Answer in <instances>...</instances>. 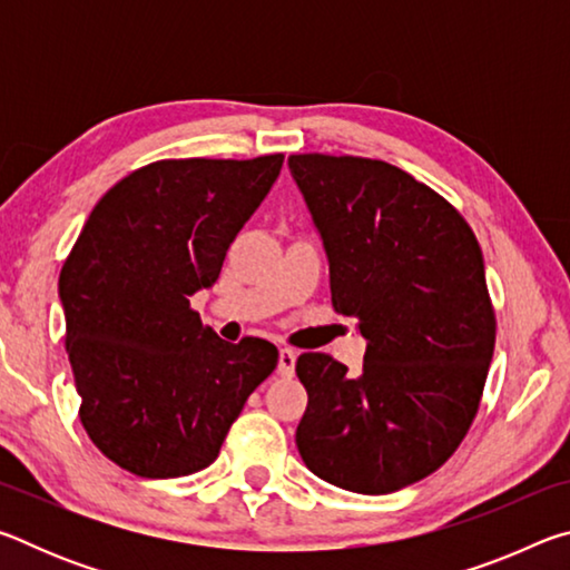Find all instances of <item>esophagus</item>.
Masks as SVG:
<instances>
[{"mask_svg": "<svg viewBox=\"0 0 570 570\" xmlns=\"http://www.w3.org/2000/svg\"><path fill=\"white\" fill-rule=\"evenodd\" d=\"M294 366H296V352L294 350L278 352V374H282V377H292Z\"/></svg>", "mask_w": 570, "mask_h": 570, "instance_id": "1", "label": "esophagus"}]
</instances>
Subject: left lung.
<instances>
[{"label":"left lung","instance_id":"8db88e82","mask_svg":"<svg viewBox=\"0 0 570 570\" xmlns=\"http://www.w3.org/2000/svg\"><path fill=\"white\" fill-rule=\"evenodd\" d=\"M330 262L334 312L366 340L352 377L308 352L296 448L316 478L387 495L428 478L475 417L495 350L478 238L410 173L354 156H288Z\"/></svg>","mask_w":570,"mask_h":570}]
</instances>
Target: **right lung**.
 Instances as JSON below:
<instances>
[{"label": "right lung", "mask_w": 570, "mask_h": 570, "mask_svg": "<svg viewBox=\"0 0 570 570\" xmlns=\"http://www.w3.org/2000/svg\"><path fill=\"white\" fill-rule=\"evenodd\" d=\"M282 166V153L150 163L105 193L67 256L60 302L80 422L132 475L208 468L276 370L272 342H224L190 296L216 284Z\"/></svg>", "instance_id": "obj_1"}]
</instances>
